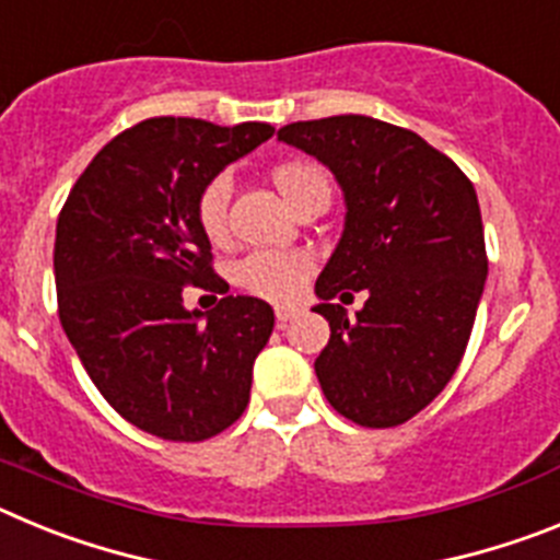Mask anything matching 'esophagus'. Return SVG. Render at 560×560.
Returning a JSON list of instances; mask_svg holds the SVG:
<instances>
[{
  "label": "esophagus",
  "mask_w": 560,
  "mask_h": 560,
  "mask_svg": "<svg viewBox=\"0 0 560 560\" xmlns=\"http://www.w3.org/2000/svg\"><path fill=\"white\" fill-rule=\"evenodd\" d=\"M296 314H300V308H296V305H277V308H275L277 325H280V328H283V325L289 323V319H294Z\"/></svg>",
  "instance_id": "obj_1"
}]
</instances>
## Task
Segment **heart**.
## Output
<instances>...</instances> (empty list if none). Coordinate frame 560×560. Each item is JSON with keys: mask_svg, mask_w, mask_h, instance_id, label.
Here are the masks:
<instances>
[{"mask_svg": "<svg viewBox=\"0 0 560 560\" xmlns=\"http://www.w3.org/2000/svg\"><path fill=\"white\" fill-rule=\"evenodd\" d=\"M271 179L291 207L303 199L305 192L319 190V187L330 190L328 173L314 162H283L275 167ZM226 205H230V179L215 176L207 182L196 201V219L210 241H221L226 235ZM311 271H314V257L308 252L257 249L237 260L235 280L249 294L275 300V303H289L303 294Z\"/></svg>", "mask_w": 560, "mask_h": 560, "instance_id": "b5f03b06", "label": "heart"}]
</instances>
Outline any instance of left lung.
<instances>
[{
  "label": "left lung",
  "mask_w": 560,
  "mask_h": 560,
  "mask_svg": "<svg viewBox=\"0 0 560 560\" xmlns=\"http://www.w3.org/2000/svg\"><path fill=\"white\" fill-rule=\"evenodd\" d=\"M277 140L328 165L348 207L316 280L330 325L319 387L359 427H400L443 393L471 336L488 277L477 190L423 137L364 114L291 122ZM348 288L369 294L355 317L329 303Z\"/></svg>",
  "instance_id": "1"
}]
</instances>
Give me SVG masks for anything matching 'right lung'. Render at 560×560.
I'll return each instance as SVG.
<instances>
[{
	"instance_id": "right-lung-1",
	"label": "right lung",
	"mask_w": 560,
	"mask_h": 560,
	"mask_svg": "<svg viewBox=\"0 0 560 560\" xmlns=\"http://www.w3.org/2000/svg\"><path fill=\"white\" fill-rule=\"evenodd\" d=\"M271 133L269 122L142 120L89 162L58 215L63 334L103 398L142 432L199 443L249 404L252 364L275 311L257 296L226 294L196 201ZM185 284L215 290L220 305L187 312Z\"/></svg>"
}]
</instances>
